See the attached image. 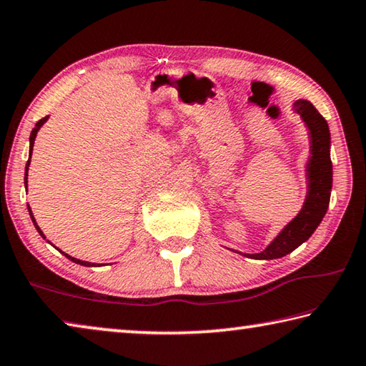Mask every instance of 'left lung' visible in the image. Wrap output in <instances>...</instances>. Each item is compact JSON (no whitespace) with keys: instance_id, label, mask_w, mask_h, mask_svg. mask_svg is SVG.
Returning <instances> with one entry per match:
<instances>
[{"instance_id":"obj_1","label":"left lung","mask_w":366,"mask_h":366,"mask_svg":"<svg viewBox=\"0 0 366 366\" xmlns=\"http://www.w3.org/2000/svg\"><path fill=\"white\" fill-rule=\"evenodd\" d=\"M295 113H299L310 131V158L307 163L308 192L299 214L284 226L274 240L259 253H244L255 259H274L286 257L305 240L312 237L315 229L323 221L330 207L332 187V163H331V134L327 122L317 108L307 100L294 103Z\"/></svg>"}]
</instances>
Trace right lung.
I'll return each instance as SVG.
<instances>
[{"label": "right lung", "mask_w": 366, "mask_h": 366, "mask_svg": "<svg viewBox=\"0 0 366 366\" xmlns=\"http://www.w3.org/2000/svg\"><path fill=\"white\" fill-rule=\"evenodd\" d=\"M48 121V116L46 117H43V119H40L39 122L35 124V127H34V131H32V134H30V150H29V161H27V164H26V179H24V182H26V189H27V176H29V166H30V157H32V150H34V142H35V137H36V132L40 131V127L43 126V124H45ZM29 213H30V218H32V221H34V226L36 227V231H39V234L41 235L43 239H46L45 237V234L41 232V229L39 227V224H36V221H35V218H34V214H32V209H30V207H29ZM61 253H64V252H61ZM64 255L71 259V262H74V263H77V264H82V266H97L95 263H90V262H84V259H77V258H72L71 255H67V253H64Z\"/></svg>", "instance_id": "add662e5"}]
</instances>
